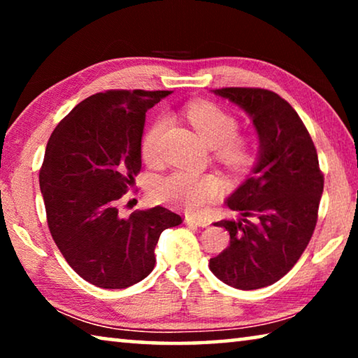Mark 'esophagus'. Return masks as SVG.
Segmentation results:
<instances>
[{
	"mask_svg": "<svg viewBox=\"0 0 358 358\" xmlns=\"http://www.w3.org/2000/svg\"><path fill=\"white\" fill-rule=\"evenodd\" d=\"M185 224L186 226H192V227H208L210 221L207 220H197V217L192 216H186L185 217Z\"/></svg>",
	"mask_w": 358,
	"mask_h": 358,
	"instance_id": "obj_1",
	"label": "esophagus"
}]
</instances>
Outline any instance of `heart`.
<instances>
[{"instance_id":"1","label":"heart","mask_w":358,"mask_h":358,"mask_svg":"<svg viewBox=\"0 0 358 358\" xmlns=\"http://www.w3.org/2000/svg\"><path fill=\"white\" fill-rule=\"evenodd\" d=\"M187 120L196 128L202 141L216 148L217 156L229 166L241 167L251 157V145L243 136L237 134L238 123L232 115L210 102H196L187 107ZM167 126V118H156L142 138V155L145 159H155L159 155L162 132ZM220 181L211 175H194L175 172L157 181L156 196L159 201L187 211L202 210L217 196Z\"/></svg>"}]
</instances>
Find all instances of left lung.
<instances>
[{
	"label": "left lung",
	"mask_w": 358,
	"mask_h": 358,
	"mask_svg": "<svg viewBox=\"0 0 358 358\" xmlns=\"http://www.w3.org/2000/svg\"><path fill=\"white\" fill-rule=\"evenodd\" d=\"M252 120L259 136L257 164L226 203L240 220H222L230 243L210 259L227 286L260 289L287 273L300 259L317 222L324 175L311 136L292 106L264 88H221Z\"/></svg>",
	"instance_id": "left-lung-1"
}]
</instances>
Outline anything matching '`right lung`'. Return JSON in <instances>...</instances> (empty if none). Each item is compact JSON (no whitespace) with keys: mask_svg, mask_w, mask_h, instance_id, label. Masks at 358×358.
Returning <instances> with one entry per match:
<instances>
[{"mask_svg":"<svg viewBox=\"0 0 358 358\" xmlns=\"http://www.w3.org/2000/svg\"><path fill=\"white\" fill-rule=\"evenodd\" d=\"M171 92L108 90L76 106L48 138L39 171L52 238L85 281L126 289L155 268L162 230L181 224L164 207L118 213L142 167L145 113Z\"/></svg>","mask_w":358,"mask_h":358,"instance_id":"1","label":"right lung"}]
</instances>
